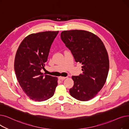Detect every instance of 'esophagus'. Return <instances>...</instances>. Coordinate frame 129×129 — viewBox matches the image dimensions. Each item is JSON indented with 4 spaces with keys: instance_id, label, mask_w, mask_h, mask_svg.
<instances>
[{
    "instance_id": "1",
    "label": "esophagus",
    "mask_w": 129,
    "mask_h": 129,
    "mask_svg": "<svg viewBox=\"0 0 129 129\" xmlns=\"http://www.w3.org/2000/svg\"><path fill=\"white\" fill-rule=\"evenodd\" d=\"M66 78V77H61V76H60V77H58V79H59V80H64Z\"/></svg>"
}]
</instances>
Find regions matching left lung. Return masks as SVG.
I'll list each match as a JSON object with an SVG mask.
<instances>
[{
    "label": "left lung",
    "mask_w": 129,
    "mask_h": 129,
    "mask_svg": "<svg viewBox=\"0 0 129 129\" xmlns=\"http://www.w3.org/2000/svg\"><path fill=\"white\" fill-rule=\"evenodd\" d=\"M60 38L75 61L82 65L83 73L72 77L74 85L70 94L78 100L87 101L96 95L105 83L109 70L108 52L101 39L91 32L63 31Z\"/></svg>",
    "instance_id": "left-lung-1"
}]
</instances>
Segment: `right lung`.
I'll return each mask as SVG.
<instances>
[{
  "instance_id": "1",
  "label": "right lung",
  "mask_w": 129,
  "mask_h": 129,
  "mask_svg": "<svg viewBox=\"0 0 129 129\" xmlns=\"http://www.w3.org/2000/svg\"><path fill=\"white\" fill-rule=\"evenodd\" d=\"M44 31L32 34L22 41L16 52L14 69L22 89L35 101H44L53 96L57 85V78L41 72L52 44L58 34Z\"/></svg>"
}]
</instances>
